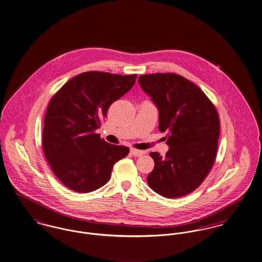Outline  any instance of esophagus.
<instances>
[{
    "label": "esophagus",
    "instance_id": "esophagus-1",
    "mask_svg": "<svg viewBox=\"0 0 262 262\" xmlns=\"http://www.w3.org/2000/svg\"><path fill=\"white\" fill-rule=\"evenodd\" d=\"M130 152H131V155H133L134 157H141V156H143V155L146 154V151L140 150V149H136V148H131Z\"/></svg>",
    "mask_w": 262,
    "mask_h": 262
}]
</instances>
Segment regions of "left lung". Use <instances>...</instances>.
Here are the masks:
<instances>
[{"label":"left lung","mask_w":262,"mask_h":262,"mask_svg":"<svg viewBox=\"0 0 262 262\" xmlns=\"http://www.w3.org/2000/svg\"><path fill=\"white\" fill-rule=\"evenodd\" d=\"M142 89L160 113V132L167 133L165 157L149 152L155 167L148 175L150 189L168 199L193 192L216 158L220 121L216 108L202 89L175 73L139 77Z\"/></svg>","instance_id":"obj_1"}]
</instances>
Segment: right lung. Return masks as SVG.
Here are the masks:
<instances>
[{"instance_id": "obj_1", "label": "right lung", "mask_w": 262, "mask_h": 262, "mask_svg": "<svg viewBox=\"0 0 262 262\" xmlns=\"http://www.w3.org/2000/svg\"><path fill=\"white\" fill-rule=\"evenodd\" d=\"M137 74L88 71L68 81L49 102L42 146L57 179L77 193H89L108 182L114 165L129 154L95 133L113 102L135 84Z\"/></svg>"}]
</instances>
